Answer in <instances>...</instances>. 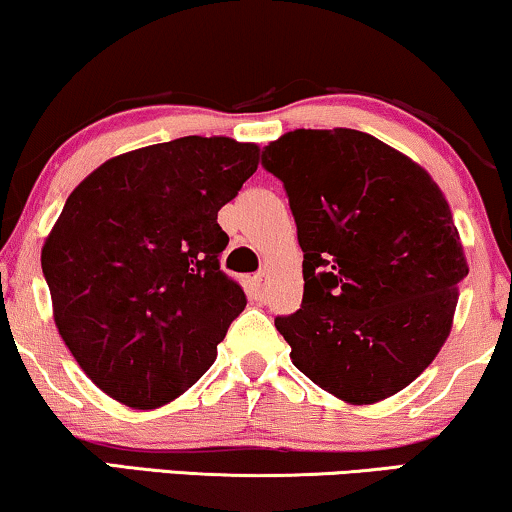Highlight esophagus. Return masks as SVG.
Listing matches in <instances>:
<instances>
[{"instance_id":"34e87169","label":"esophagus","mask_w":512,"mask_h":512,"mask_svg":"<svg viewBox=\"0 0 512 512\" xmlns=\"http://www.w3.org/2000/svg\"><path fill=\"white\" fill-rule=\"evenodd\" d=\"M269 283H271V274H269L267 269L260 271V274H255V278H252V281H250V290H252V295H255V297H262V295H264V290L269 288Z\"/></svg>"}]
</instances>
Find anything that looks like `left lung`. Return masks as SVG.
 Wrapping results in <instances>:
<instances>
[{"label":"left lung","instance_id":"8db88e82","mask_svg":"<svg viewBox=\"0 0 512 512\" xmlns=\"http://www.w3.org/2000/svg\"><path fill=\"white\" fill-rule=\"evenodd\" d=\"M304 252L302 307L278 316L290 359L347 404H375L432 364L468 276L444 193L357 129H295L264 148Z\"/></svg>","mask_w":512,"mask_h":512}]
</instances>
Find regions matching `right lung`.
I'll list each match as a JSON object with an SVG mask.
<instances>
[{
  "instance_id": "right-lung-1",
  "label": "right lung",
  "mask_w": 512,
  "mask_h": 512,
  "mask_svg": "<svg viewBox=\"0 0 512 512\" xmlns=\"http://www.w3.org/2000/svg\"><path fill=\"white\" fill-rule=\"evenodd\" d=\"M257 165V144L181 137L115 155L68 196L42 271L58 335L108 397L158 409L217 359L245 307L219 271L217 212Z\"/></svg>"
}]
</instances>
